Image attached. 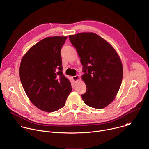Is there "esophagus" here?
Masks as SVG:
<instances>
[{"mask_svg": "<svg viewBox=\"0 0 149 149\" xmlns=\"http://www.w3.org/2000/svg\"><path fill=\"white\" fill-rule=\"evenodd\" d=\"M72 78H73V79H74L75 81H79V76L78 75H75V76L72 77Z\"/></svg>", "mask_w": 149, "mask_h": 149, "instance_id": "1", "label": "esophagus"}]
</instances>
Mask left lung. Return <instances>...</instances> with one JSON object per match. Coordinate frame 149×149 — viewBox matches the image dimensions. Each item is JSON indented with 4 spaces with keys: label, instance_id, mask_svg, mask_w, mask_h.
Instances as JSON below:
<instances>
[{
    "label": "left lung",
    "instance_id": "obj_1",
    "mask_svg": "<svg viewBox=\"0 0 149 149\" xmlns=\"http://www.w3.org/2000/svg\"><path fill=\"white\" fill-rule=\"evenodd\" d=\"M81 58L84 74L81 78L87 86L82 95L86 105L102 109L116 98L123 75L121 59L112 45L93 32L69 35Z\"/></svg>",
    "mask_w": 149,
    "mask_h": 149
}]
</instances>
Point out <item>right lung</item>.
Here are the masks:
<instances>
[{
    "label": "right lung",
    "instance_id": "obj_1",
    "mask_svg": "<svg viewBox=\"0 0 149 149\" xmlns=\"http://www.w3.org/2000/svg\"><path fill=\"white\" fill-rule=\"evenodd\" d=\"M67 36L47 37L32 46L21 59L19 76L23 88L37 108L51 113L62 108L72 91L62 73L61 49Z\"/></svg>",
    "mask_w": 149,
    "mask_h": 149
}]
</instances>
